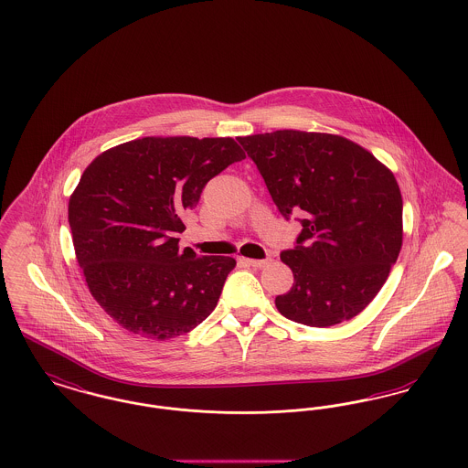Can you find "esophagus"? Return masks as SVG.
I'll return each mask as SVG.
<instances>
[{
    "label": "esophagus",
    "instance_id": "34e87169",
    "mask_svg": "<svg viewBox=\"0 0 468 468\" xmlns=\"http://www.w3.org/2000/svg\"><path fill=\"white\" fill-rule=\"evenodd\" d=\"M239 262H243L246 266H253V268H259V270H262V268H268L271 264V259H262V261H253V259H245V257H241L239 259Z\"/></svg>",
    "mask_w": 468,
    "mask_h": 468
}]
</instances>
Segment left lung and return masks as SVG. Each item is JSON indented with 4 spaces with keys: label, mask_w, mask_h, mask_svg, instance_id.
<instances>
[{
    "label": "left lung",
    "mask_w": 468,
    "mask_h": 468,
    "mask_svg": "<svg viewBox=\"0 0 468 468\" xmlns=\"http://www.w3.org/2000/svg\"><path fill=\"white\" fill-rule=\"evenodd\" d=\"M283 218L303 225L280 253L294 283L278 312L329 327L361 314L393 268L403 239V200L393 173L359 144L331 133L276 130L239 137Z\"/></svg>",
    "instance_id": "8db88e82"
}]
</instances>
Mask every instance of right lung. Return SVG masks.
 <instances>
[{
	"label": "right lung",
	"mask_w": 468,
	"mask_h": 468,
	"mask_svg": "<svg viewBox=\"0 0 468 468\" xmlns=\"http://www.w3.org/2000/svg\"><path fill=\"white\" fill-rule=\"evenodd\" d=\"M230 137H144L99 154L69 202L77 262L100 306L133 335L169 340L215 310L232 257L179 250L181 217L245 160Z\"/></svg>",
	"instance_id": "1"
}]
</instances>
